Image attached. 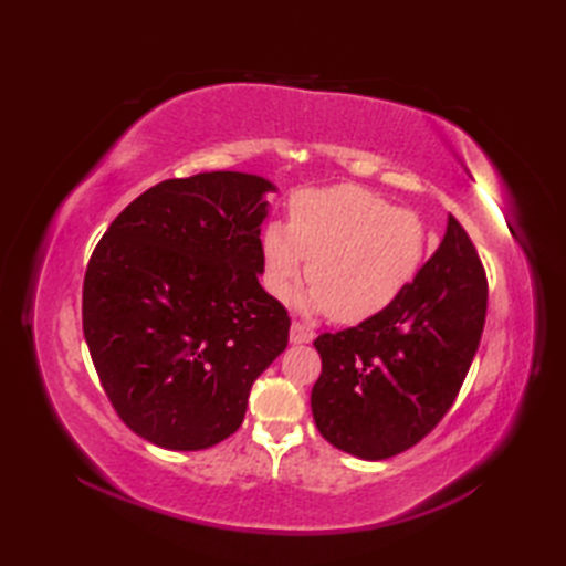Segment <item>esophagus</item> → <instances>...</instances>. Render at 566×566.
<instances>
[{"instance_id": "esophagus-1", "label": "esophagus", "mask_w": 566, "mask_h": 566, "mask_svg": "<svg viewBox=\"0 0 566 566\" xmlns=\"http://www.w3.org/2000/svg\"><path fill=\"white\" fill-rule=\"evenodd\" d=\"M290 338H292V343H311L314 340V331L311 328H306L304 323H292V333H290Z\"/></svg>"}]
</instances>
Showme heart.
<instances>
[{"label": "heart", "instance_id": "heart-1", "mask_svg": "<svg viewBox=\"0 0 566 566\" xmlns=\"http://www.w3.org/2000/svg\"><path fill=\"white\" fill-rule=\"evenodd\" d=\"M262 280L276 298L290 296L304 274L314 284L304 304L338 323H359L387 308L416 276L426 228L357 185L306 189L290 201L286 226L262 231Z\"/></svg>", "mask_w": 566, "mask_h": 566}]
</instances>
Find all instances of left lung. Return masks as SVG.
Instances as JSON below:
<instances>
[{"mask_svg": "<svg viewBox=\"0 0 566 566\" xmlns=\"http://www.w3.org/2000/svg\"><path fill=\"white\" fill-rule=\"evenodd\" d=\"M489 284L460 221L413 282L355 328L321 333L311 391L316 428L359 460H387L423 440L450 411L482 340Z\"/></svg>", "mask_w": 566, "mask_h": 566, "instance_id": "8db88e82", "label": "left lung"}]
</instances>
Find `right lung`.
I'll list each match as a JSON object with an SVG mask.
<instances>
[{
    "label": "right lung",
    "instance_id": "add662e5",
    "mask_svg": "<svg viewBox=\"0 0 566 566\" xmlns=\"http://www.w3.org/2000/svg\"><path fill=\"white\" fill-rule=\"evenodd\" d=\"M272 189L243 172L165 179L92 252L84 340L118 418L158 448L233 436L252 381L290 343V314L258 282Z\"/></svg>",
    "mask_w": 566,
    "mask_h": 566
}]
</instances>
